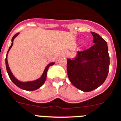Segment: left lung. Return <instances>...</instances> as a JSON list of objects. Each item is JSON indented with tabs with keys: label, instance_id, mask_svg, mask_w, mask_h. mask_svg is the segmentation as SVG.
<instances>
[{
	"label": "left lung",
	"instance_id": "8db88e82",
	"mask_svg": "<svg viewBox=\"0 0 121 121\" xmlns=\"http://www.w3.org/2000/svg\"><path fill=\"white\" fill-rule=\"evenodd\" d=\"M94 45L78 52L73 60L67 59L69 81L76 88L89 92L98 88L106 79L109 69V56L107 42L99 35L91 32Z\"/></svg>",
	"mask_w": 121,
	"mask_h": 121
}]
</instances>
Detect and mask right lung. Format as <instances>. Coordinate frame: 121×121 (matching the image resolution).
<instances>
[{"instance_id": "1", "label": "right lung", "mask_w": 121, "mask_h": 121, "mask_svg": "<svg viewBox=\"0 0 121 121\" xmlns=\"http://www.w3.org/2000/svg\"><path fill=\"white\" fill-rule=\"evenodd\" d=\"M18 35V33H16L15 35L12 37V45H10V47H9V49L7 52V56L6 58H5V65H6V69L7 71L8 74L10 78L12 80L13 83H14L16 86H17L18 88H21L22 89H24V90H26V91H34V90H36V89H38L39 88H40L41 86L44 84L45 80H46V78H47V71H48V69L49 67L50 66L53 65L55 63H51L48 64V65L47 66V67L45 68V70H44V72L42 74V76L39 78V79L35 80V81H29V82H21V81H18L17 79L14 77V76L13 75L12 72L10 71V69L9 68V64H8L7 61V55L8 53L9 52V50H10V48H12L13 45V40L14 38Z\"/></svg>"}]
</instances>
